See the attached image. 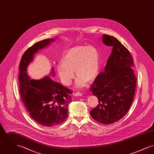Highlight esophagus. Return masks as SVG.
<instances>
[{"label": "esophagus", "mask_w": 154, "mask_h": 154, "mask_svg": "<svg viewBox=\"0 0 154 154\" xmlns=\"http://www.w3.org/2000/svg\"><path fill=\"white\" fill-rule=\"evenodd\" d=\"M75 96H82V94L80 92H77L74 94Z\"/></svg>", "instance_id": "1"}]
</instances>
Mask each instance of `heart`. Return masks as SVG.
Here are the masks:
<instances>
[{"instance_id": "1", "label": "heart", "mask_w": 154, "mask_h": 154, "mask_svg": "<svg viewBox=\"0 0 154 154\" xmlns=\"http://www.w3.org/2000/svg\"><path fill=\"white\" fill-rule=\"evenodd\" d=\"M100 57L97 50L93 46H77L67 50L58 63L57 70L62 82L71 84L74 71L79 77L76 85L81 87L86 82L95 80L99 72Z\"/></svg>"}]
</instances>
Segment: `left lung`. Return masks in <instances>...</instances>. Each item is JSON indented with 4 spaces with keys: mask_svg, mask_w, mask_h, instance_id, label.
<instances>
[{
    "mask_svg": "<svg viewBox=\"0 0 154 154\" xmlns=\"http://www.w3.org/2000/svg\"><path fill=\"white\" fill-rule=\"evenodd\" d=\"M102 41L105 45L112 46V50L104 72L97 75L90 88L99 100L90 113L97 122L109 125L128 112L133 100L137 79L128 50L114 36L103 35Z\"/></svg>",
    "mask_w": 154,
    "mask_h": 154,
    "instance_id": "1",
    "label": "left lung"
}]
</instances>
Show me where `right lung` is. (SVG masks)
Returning <instances> with one entry per match:
<instances>
[{"mask_svg": "<svg viewBox=\"0 0 154 154\" xmlns=\"http://www.w3.org/2000/svg\"><path fill=\"white\" fill-rule=\"evenodd\" d=\"M54 41V38L42 40L25 52L20 62L18 76L20 92L25 107L33 120L47 127L57 126L67 118L72 91L49 76L39 80L31 79L27 73V67L39 50ZM51 72L54 75L53 68Z\"/></svg>", "mask_w": 154, "mask_h": 154, "instance_id": "obj_1", "label": "right lung"}]
</instances>
